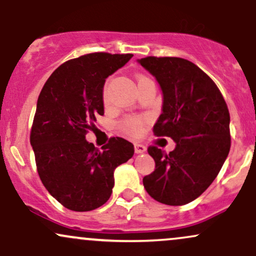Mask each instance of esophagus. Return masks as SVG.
Listing matches in <instances>:
<instances>
[{"mask_svg":"<svg viewBox=\"0 0 256 256\" xmlns=\"http://www.w3.org/2000/svg\"><path fill=\"white\" fill-rule=\"evenodd\" d=\"M146 152V148L144 146L138 144V143L134 144V152H136V154H142V152Z\"/></svg>","mask_w":256,"mask_h":256,"instance_id":"34e87169","label":"esophagus"}]
</instances>
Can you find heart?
Wrapping results in <instances>:
<instances>
[{"label":"heart","instance_id":"obj_1","mask_svg":"<svg viewBox=\"0 0 256 256\" xmlns=\"http://www.w3.org/2000/svg\"><path fill=\"white\" fill-rule=\"evenodd\" d=\"M144 77H140V79H142ZM138 79V80H140ZM106 90H107V85H106L104 88V101L107 100V94H106ZM140 125H142V122H140V120H138L136 118H130V119H126L124 122H122V130L125 132H128V134H137L138 132L140 131Z\"/></svg>","mask_w":256,"mask_h":256}]
</instances>
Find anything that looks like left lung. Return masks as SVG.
Returning <instances> with one entry per match:
<instances>
[{
    "label": "left lung",
    "mask_w": 256,
    "mask_h": 256,
    "mask_svg": "<svg viewBox=\"0 0 256 256\" xmlns=\"http://www.w3.org/2000/svg\"><path fill=\"white\" fill-rule=\"evenodd\" d=\"M162 92L156 136L171 137L165 154L149 146L154 172L143 178L146 192L164 204L183 206L213 183L230 152V114L218 86L196 64L180 58H138Z\"/></svg>",
    "instance_id": "obj_1"
}]
</instances>
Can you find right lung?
<instances>
[{"mask_svg": "<svg viewBox=\"0 0 256 256\" xmlns=\"http://www.w3.org/2000/svg\"><path fill=\"white\" fill-rule=\"evenodd\" d=\"M132 54L92 52L58 67L37 100L30 142L46 189L76 212L96 210L108 201L114 170L132 158V143L110 138L104 150L85 134L104 116L106 79L122 68Z\"/></svg>", "mask_w": 256, "mask_h": 256, "instance_id": "add662e5", "label": "right lung"}]
</instances>
